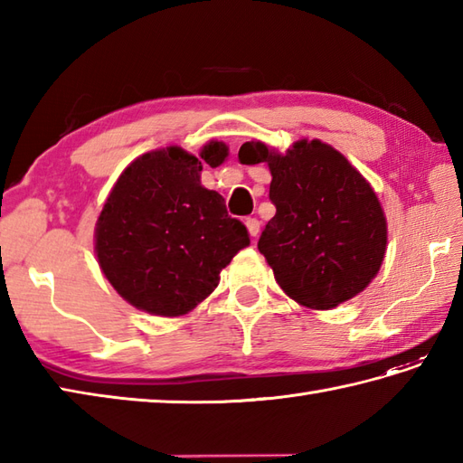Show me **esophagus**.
<instances>
[{
	"mask_svg": "<svg viewBox=\"0 0 463 463\" xmlns=\"http://www.w3.org/2000/svg\"><path fill=\"white\" fill-rule=\"evenodd\" d=\"M244 224H247L250 237H259V232H260V222H259V219H252V216H249V219L244 221Z\"/></svg>",
	"mask_w": 463,
	"mask_h": 463,
	"instance_id": "34e87169",
	"label": "esophagus"
}]
</instances>
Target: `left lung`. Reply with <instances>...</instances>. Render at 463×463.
Segmentation results:
<instances>
[{"label":"left lung","instance_id":"8db88e82","mask_svg":"<svg viewBox=\"0 0 463 463\" xmlns=\"http://www.w3.org/2000/svg\"><path fill=\"white\" fill-rule=\"evenodd\" d=\"M239 159L269 163L277 214L264 226L259 250L280 288L314 310L338 307L366 288L386 252V216L346 156L302 139L287 155L244 143Z\"/></svg>","mask_w":463,"mask_h":463}]
</instances>
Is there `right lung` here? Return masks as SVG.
<instances>
[{
	"label": "right lung",
	"mask_w": 463,
	"mask_h": 463,
	"mask_svg": "<svg viewBox=\"0 0 463 463\" xmlns=\"http://www.w3.org/2000/svg\"><path fill=\"white\" fill-rule=\"evenodd\" d=\"M226 155L219 141L204 145L201 159L169 146L135 159L115 183L97 221L95 250L105 279L135 308L186 314L249 247L247 226L201 184L203 163L219 166Z\"/></svg>",
	"instance_id": "obj_1"
}]
</instances>
